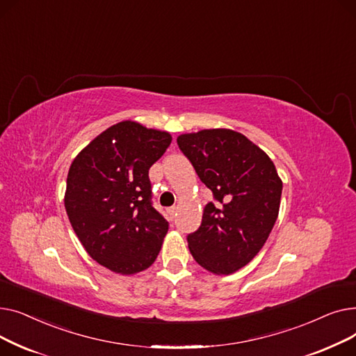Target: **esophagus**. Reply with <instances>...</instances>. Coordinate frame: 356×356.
Segmentation results:
<instances>
[{
	"label": "esophagus",
	"mask_w": 356,
	"mask_h": 356,
	"mask_svg": "<svg viewBox=\"0 0 356 356\" xmlns=\"http://www.w3.org/2000/svg\"><path fill=\"white\" fill-rule=\"evenodd\" d=\"M176 212H177V208H176V207L167 209V213H168V218H170V220H173V219L176 218Z\"/></svg>",
	"instance_id": "34e87169"
}]
</instances>
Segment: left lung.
<instances>
[{
    "label": "left lung",
    "mask_w": 356,
    "mask_h": 356,
    "mask_svg": "<svg viewBox=\"0 0 356 356\" xmlns=\"http://www.w3.org/2000/svg\"><path fill=\"white\" fill-rule=\"evenodd\" d=\"M181 153L213 193L202 223L188 235L196 263L213 274L245 267L274 227L283 181L271 159L245 136L227 128L177 137Z\"/></svg>",
    "instance_id": "left-lung-1"
}]
</instances>
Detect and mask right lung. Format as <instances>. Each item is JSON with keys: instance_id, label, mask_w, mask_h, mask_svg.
<instances>
[{"instance_id": "1", "label": "right lung", "mask_w": 356, "mask_h": 356, "mask_svg": "<svg viewBox=\"0 0 356 356\" xmlns=\"http://www.w3.org/2000/svg\"><path fill=\"white\" fill-rule=\"evenodd\" d=\"M172 143L165 131L134 121L109 127L70 164L65 208L86 252L129 275L152 266L168 222L152 204L148 170Z\"/></svg>"}]
</instances>
